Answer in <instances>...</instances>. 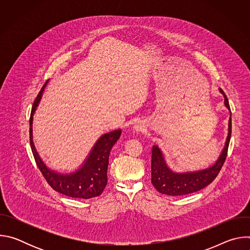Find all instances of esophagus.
Here are the masks:
<instances>
[{
	"label": "esophagus",
	"instance_id": "esophagus-1",
	"mask_svg": "<svg viewBox=\"0 0 250 250\" xmlns=\"http://www.w3.org/2000/svg\"><path fill=\"white\" fill-rule=\"evenodd\" d=\"M146 127V125H145V124L144 123H140V122H138L137 124H135L134 125H133V133H139L140 131H142V130H144V128Z\"/></svg>",
	"mask_w": 250,
	"mask_h": 250
}]
</instances>
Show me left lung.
Listing matches in <instances>:
<instances>
[{
    "instance_id": "1",
    "label": "left lung",
    "mask_w": 250,
    "mask_h": 250,
    "mask_svg": "<svg viewBox=\"0 0 250 250\" xmlns=\"http://www.w3.org/2000/svg\"><path fill=\"white\" fill-rule=\"evenodd\" d=\"M219 91L224 96L225 105L230 114L229 132L221 154L215 162L207 168L195 171L176 172L168 166L161 149L157 146H153L151 156V182L159 193L169 196H183L195 193L210 184L219 174L228 154L231 135V113L229 101L221 88H219Z\"/></svg>"
}]
</instances>
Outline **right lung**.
I'll list each match as a JSON object with an SVG mask.
<instances>
[{"label":"right lung","mask_w":250,"mask_h":250,"mask_svg":"<svg viewBox=\"0 0 250 250\" xmlns=\"http://www.w3.org/2000/svg\"><path fill=\"white\" fill-rule=\"evenodd\" d=\"M48 81L49 80L45 82L37 99H35L29 119V141L35 162H37L48 184L55 191L65 196L78 199H90L97 197L103 193L106 186V182H108L106 171H108L110 152L120 138L122 129L118 128L102 134L93 146L86 159L76 170L69 173H61L48 167L37 151L32 139L33 115L41 103L43 91Z\"/></svg>","instance_id":"obj_1"}]
</instances>
